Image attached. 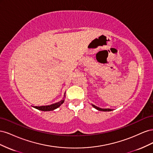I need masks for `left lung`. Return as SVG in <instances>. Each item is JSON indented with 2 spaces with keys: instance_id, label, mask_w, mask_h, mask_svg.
<instances>
[{
  "instance_id": "left-lung-1",
  "label": "left lung",
  "mask_w": 153,
  "mask_h": 153,
  "mask_svg": "<svg viewBox=\"0 0 153 153\" xmlns=\"http://www.w3.org/2000/svg\"><path fill=\"white\" fill-rule=\"evenodd\" d=\"M91 105L93 106V107L94 108H96V110H100V111H103V112H110V111H112L113 110L112 109H110V108H100V107H98V106L93 105V104H91Z\"/></svg>"
}]
</instances>
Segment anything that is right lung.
Returning <instances> with one entry per match:
<instances>
[{"label": "right lung", "mask_w": 153, "mask_h": 153, "mask_svg": "<svg viewBox=\"0 0 153 153\" xmlns=\"http://www.w3.org/2000/svg\"><path fill=\"white\" fill-rule=\"evenodd\" d=\"M66 93H64V98H62V100H61L60 101H59V102L57 103H53V104H52V105H46V106H33L34 108L38 109L39 110H41V111H51V110H53L57 108L58 107H59L60 106H61L64 102V98H65V95Z\"/></svg>", "instance_id": "obj_1"}]
</instances>
